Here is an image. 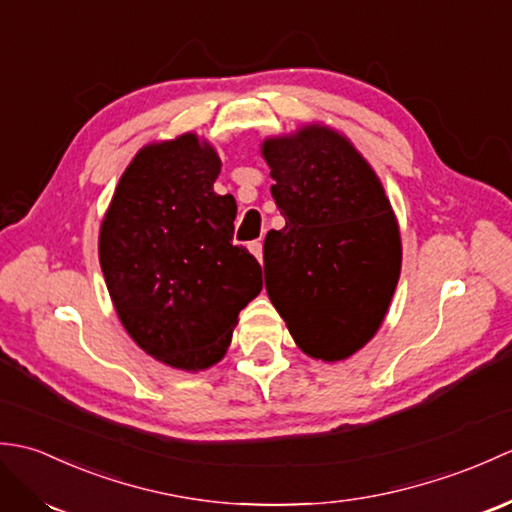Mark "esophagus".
<instances>
[{"label":"esophagus","instance_id":"1","mask_svg":"<svg viewBox=\"0 0 512 512\" xmlns=\"http://www.w3.org/2000/svg\"><path fill=\"white\" fill-rule=\"evenodd\" d=\"M248 248H250V253H253L259 259V262H262V259H264V244L259 242V239H255V242L248 244Z\"/></svg>","mask_w":512,"mask_h":512}]
</instances>
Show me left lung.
Returning <instances> with one entry per match:
<instances>
[{"instance_id": "1", "label": "left lung", "mask_w": 512, "mask_h": 512, "mask_svg": "<svg viewBox=\"0 0 512 512\" xmlns=\"http://www.w3.org/2000/svg\"><path fill=\"white\" fill-rule=\"evenodd\" d=\"M262 154L286 220L264 242L266 292L303 352L343 361L376 334L394 297L396 215L374 169L330 127L268 138Z\"/></svg>"}]
</instances>
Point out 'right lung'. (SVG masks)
<instances>
[{"instance_id":"obj_1","label":"right lung","mask_w":512,"mask_h":512,"mask_svg":"<svg viewBox=\"0 0 512 512\" xmlns=\"http://www.w3.org/2000/svg\"><path fill=\"white\" fill-rule=\"evenodd\" d=\"M222 162L195 134L140 149L118 180L99 259L118 319L156 361L198 372L222 361L262 266L233 244L237 204Z\"/></svg>"}]
</instances>
